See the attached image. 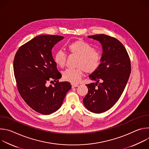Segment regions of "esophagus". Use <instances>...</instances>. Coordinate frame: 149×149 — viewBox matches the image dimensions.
Here are the masks:
<instances>
[{
  "label": "esophagus",
  "mask_w": 149,
  "mask_h": 149,
  "mask_svg": "<svg viewBox=\"0 0 149 149\" xmlns=\"http://www.w3.org/2000/svg\"><path fill=\"white\" fill-rule=\"evenodd\" d=\"M71 86H72V87L74 88V87H77L78 86V85L77 84H75V83H71Z\"/></svg>",
  "instance_id": "34e87169"
}]
</instances>
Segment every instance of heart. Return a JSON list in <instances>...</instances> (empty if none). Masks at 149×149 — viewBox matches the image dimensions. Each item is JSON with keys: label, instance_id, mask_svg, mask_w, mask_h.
Here are the masks:
<instances>
[{"label": "heart", "instance_id": "b5f03b06", "mask_svg": "<svg viewBox=\"0 0 149 149\" xmlns=\"http://www.w3.org/2000/svg\"><path fill=\"white\" fill-rule=\"evenodd\" d=\"M68 51L78 56L77 68L67 69L62 73L63 79L72 83H77L80 80L84 71L87 73L94 72L99 67L101 56L87 42L83 40H76L67 46ZM54 61L59 67L65 65L67 55L61 50L56 51L54 55Z\"/></svg>", "mask_w": 149, "mask_h": 149}]
</instances>
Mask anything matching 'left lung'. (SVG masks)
<instances>
[{
    "instance_id": "1",
    "label": "left lung",
    "mask_w": 149,
    "mask_h": 149,
    "mask_svg": "<svg viewBox=\"0 0 149 149\" xmlns=\"http://www.w3.org/2000/svg\"><path fill=\"white\" fill-rule=\"evenodd\" d=\"M88 37L100 42L102 54L99 67L89 75L95 82L86 85L88 91L83 102L87 110L100 114L113 107L121 97L131 72L130 59L117 39L104 34Z\"/></svg>"
}]
</instances>
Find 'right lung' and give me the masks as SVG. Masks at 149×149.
I'll list each match as a JSON object with an SVG mask.
<instances>
[{"mask_svg": "<svg viewBox=\"0 0 149 149\" xmlns=\"http://www.w3.org/2000/svg\"><path fill=\"white\" fill-rule=\"evenodd\" d=\"M64 37L42 35L35 37L17 50L13 70L17 90L26 104L36 112L49 115L57 111L67 92L69 82H58L61 74L56 68L52 49ZM56 83L47 86L48 81Z\"/></svg>", "mask_w": 149, "mask_h": 149, "instance_id": "right-lung-1", "label": "right lung"}]
</instances>
